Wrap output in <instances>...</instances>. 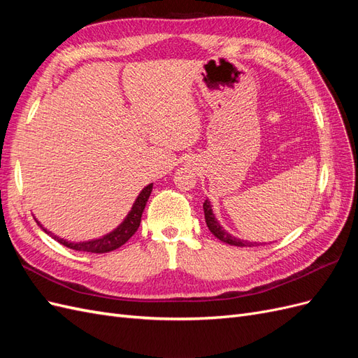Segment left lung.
Masks as SVG:
<instances>
[{
  "instance_id": "1",
  "label": "left lung",
  "mask_w": 358,
  "mask_h": 358,
  "mask_svg": "<svg viewBox=\"0 0 358 358\" xmlns=\"http://www.w3.org/2000/svg\"><path fill=\"white\" fill-rule=\"evenodd\" d=\"M203 210H204V220L206 224H208L210 233L218 237V239L224 243H229V245H234V246H258V245H263V243H257V242H248V241H242L239 237H236L233 234H230L227 230L222 229V225L218 222V220L215 218L213 210H212V204L209 200H206L203 203Z\"/></svg>"
}]
</instances>
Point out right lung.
Here are the masks:
<instances>
[{
	"mask_svg": "<svg viewBox=\"0 0 358 358\" xmlns=\"http://www.w3.org/2000/svg\"><path fill=\"white\" fill-rule=\"evenodd\" d=\"M152 183H149L148 187H145L140 194L137 196L136 201L133 203L131 210L128 212L125 216V220L119 224L116 229L110 233L104 234L103 237H99V239H92V241H86V242H69L66 239H61V237L55 236L48 229H45L37 220V224L41 227V230L46 234L52 236V239H55L61 245L67 246L70 249H74V251H83V252H91V254H104V252H110L115 251V249L121 248L125 242H128L129 237H131L140 225V221H142V213L145 210V206L148 203V199L152 192Z\"/></svg>",
	"mask_w": 358,
	"mask_h": 358,
	"instance_id": "obj_1",
	"label": "right lung"
}]
</instances>
